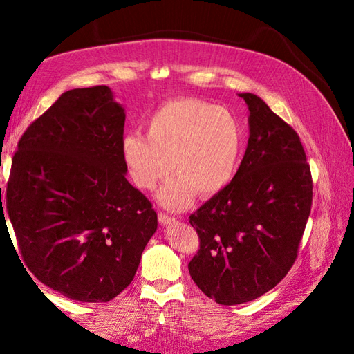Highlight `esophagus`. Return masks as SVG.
Segmentation results:
<instances>
[{"label":"esophagus","instance_id":"34e87169","mask_svg":"<svg viewBox=\"0 0 354 354\" xmlns=\"http://www.w3.org/2000/svg\"><path fill=\"white\" fill-rule=\"evenodd\" d=\"M158 220H159V224H162V226H168V224L176 223L174 217H169V216H167V214H164V212H159L158 214Z\"/></svg>","mask_w":354,"mask_h":354}]
</instances>
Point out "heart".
I'll return each mask as SVG.
<instances>
[{
    "mask_svg": "<svg viewBox=\"0 0 354 354\" xmlns=\"http://www.w3.org/2000/svg\"><path fill=\"white\" fill-rule=\"evenodd\" d=\"M243 146V128L232 111L180 97L147 118L146 137L124 136L121 155L128 176L142 190H153L174 169L177 176L160 187L158 201L167 209L181 211L196 194L209 199L233 183Z\"/></svg>",
    "mask_w": 354,
    "mask_h": 354,
    "instance_id": "b5f03b06",
    "label": "heart"
}]
</instances>
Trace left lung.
I'll use <instances>...</instances> for the list:
<instances>
[{"label":"left lung","mask_w":354,"mask_h":354,"mask_svg":"<svg viewBox=\"0 0 354 354\" xmlns=\"http://www.w3.org/2000/svg\"><path fill=\"white\" fill-rule=\"evenodd\" d=\"M239 97L250 111L239 173L189 220L201 239L189 273L223 306L252 301L283 279L297 259L313 196L298 134L259 95Z\"/></svg>","instance_id":"left-lung-1"}]
</instances>
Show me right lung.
Masks as SVG:
<instances>
[{"instance_id": "right-lung-1", "label": "right lung", "mask_w": 354, "mask_h": 354, "mask_svg": "<svg viewBox=\"0 0 354 354\" xmlns=\"http://www.w3.org/2000/svg\"><path fill=\"white\" fill-rule=\"evenodd\" d=\"M124 124L109 87L69 90L13 156L7 211L28 269L82 303L121 294L158 229L152 203L125 178Z\"/></svg>"}]
</instances>
